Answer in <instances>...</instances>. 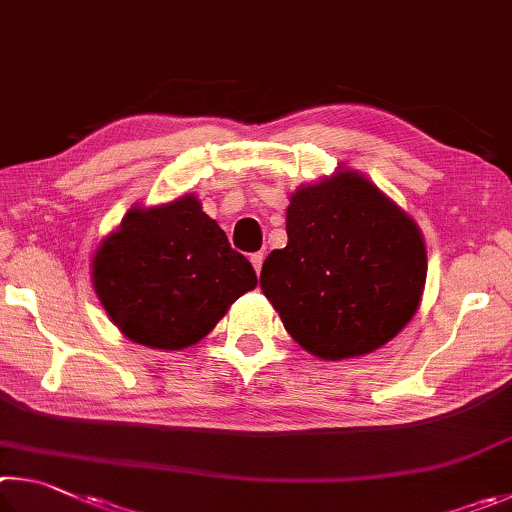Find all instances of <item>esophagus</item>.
Returning <instances> with one entry per match:
<instances>
[{"label": "esophagus", "instance_id": "1", "mask_svg": "<svg viewBox=\"0 0 512 512\" xmlns=\"http://www.w3.org/2000/svg\"><path fill=\"white\" fill-rule=\"evenodd\" d=\"M251 265H254V270H256V274H261V267H263V261H265V256L261 254V251H258V254H251Z\"/></svg>", "mask_w": 512, "mask_h": 512}]
</instances>
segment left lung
Returning <instances> with one entry per match:
<instances>
[{"label": "left lung", "mask_w": 512, "mask_h": 512, "mask_svg": "<svg viewBox=\"0 0 512 512\" xmlns=\"http://www.w3.org/2000/svg\"><path fill=\"white\" fill-rule=\"evenodd\" d=\"M288 245L265 258L261 290L285 330L319 360L391 342L423 299L425 238L414 218L357 170L290 195Z\"/></svg>", "instance_id": "left-lung-1"}]
</instances>
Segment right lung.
<instances>
[{
    "label": "right lung",
    "instance_id": "obj_1",
    "mask_svg": "<svg viewBox=\"0 0 512 512\" xmlns=\"http://www.w3.org/2000/svg\"><path fill=\"white\" fill-rule=\"evenodd\" d=\"M256 283L254 267L193 193L134 204L92 256V285L107 317L130 342L157 351L200 342Z\"/></svg>",
    "mask_w": 512,
    "mask_h": 512
}]
</instances>
